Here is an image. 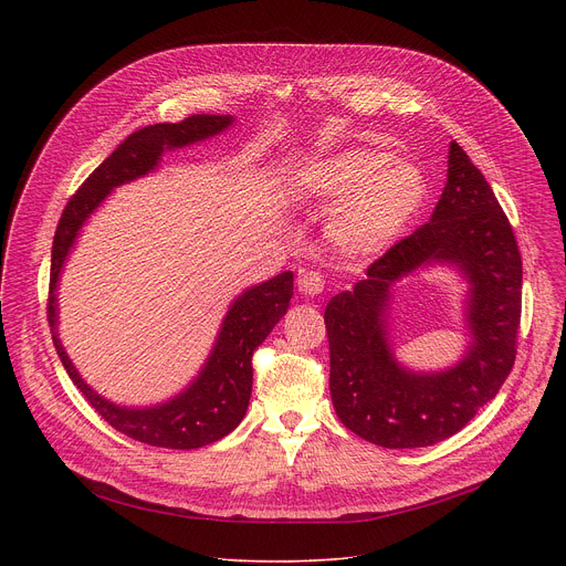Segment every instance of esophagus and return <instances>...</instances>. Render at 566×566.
Masks as SVG:
<instances>
[{"mask_svg": "<svg viewBox=\"0 0 566 566\" xmlns=\"http://www.w3.org/2000/svg\"><path fill=\"white\" fill-rule=\"evenodd\" d=\"M322 289H325V280H322L319 273H315V271H304V273H300V277H297V291H300L302 295L313 297V295H319Z\"/></svg>", "mask_w": 566, "mask_h": 566, "instance_id": "obj_1", "label": "esophagus"}]
</instances>
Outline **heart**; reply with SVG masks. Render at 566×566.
<instances>
[{
  "instance_id": "b5f03b06",
  "label": "heart",
  "mask_w": 566,
  "mask_h": 566,
  "mask_svg": "<svg viewBox=\"0 0 566 566\" xmlns=\"http://www.w3.org/2000/svg\"><path fill=\"white\" fill-rule=\"evenodd\" d=\"M295 188L306 201L338 203L329 234L352 258L389 251L417 223L430 197L419 166L365 147L308 160L295 175Z\"/></svg>"
}]
</instances>
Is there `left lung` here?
<instances>
[{
  "mask_svg": "<svg viewBox=\"0 0 566 566\" xmlns=\"http://www.w3.org/2000/svg\"><path fill=\"white\" fill-rule=\"evenodd\" d=\"M432 265H450L467 282L464 326L471 340L457 366L415 373L392 356L388 308L402 276ZM520 313L522 260L513 228L489 181L452 140L448 181L430 221L325 308L338 419L382 448H426L457 434L511 374Z\"/></svg>",
  "mask_w": 566,
  "mask_h": 566,
  "instance_id": "8db88e82",
  "label": "left lung"
}]
</instances>
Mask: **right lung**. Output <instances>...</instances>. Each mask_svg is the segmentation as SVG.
Returning a JSON list of instances; mask_svg holds the SVG:
<instances>
[{
	"label": "right lung",
	"mask_w": 566,
	"mask_h": 566,
	"mask_svg": "<svg viewBox=\"0 0 566 566\" xmlns=\"http://www.w3.org/2000/svg\"><path fill=\"white\" fill-rule=\"evenodd\" d=\"M232 123L234 118L228 114H197L181 123L147 125L129 134L69 199L53 237L46 313L55 352L73 385L85 394L92 408L112 428L156 448H201L223 439L241 423L249 410L253 389V352L266 340V336L289 311L293 273L284 271L237 295L221 319V329L214 338L212 352L208 354L197 378L166 402H156V406L147 408L118 406V402L101 396L77 374L57 334V284L80 230L114 188L154 172L164 151L181 149L217 136Z\"/></svg>",
	"instance_id": "1"
}]
</instances>
